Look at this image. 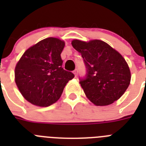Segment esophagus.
<instances>
[{"instance_id": "esophagus-1", "label": "esophagus", "mask_w": 146, "mask_h": 146, "mask_svg": "<svg viewBox=\"0 0 146 146\" xmlns=\"http://www.w3.org/2000/svg\"><path fill=\"white\" fill-rule=\"evenodd\" d=\"M73 73H74V75H75V77H77V73H78V70H77V69H74V72H73Z\"/></svg>"}]
</instances>
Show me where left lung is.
Segmentation results:
<instances>
[{"mask_svg":"<svg viewBox=\"0 0 146 146\" xmlns=\"http://www.w3.org/2000/svg\"><path fill=\"white\" fill-rule=\"evenodd\" d=\"M72 45L83 58L86 74L79 80L89 100L97 106L118 100L131 80L129 68L122 55L101 40L85 42L75 39Z\"/></svg>","mask_w":146,"mask_h":146,"instance_id":"left-lung-1","label":"left lung"}]
</instances>
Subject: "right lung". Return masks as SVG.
<instances>
[{"instance_id":"1","label":"right lung","mask_w":146,"mask_h":146,"mask_svg":"<svg viewBox=\"0 0 146 146\" xmlns=\"http://www.w3.org/2000/svg\"><path fill=\"white\" fill-rule=\"evenodd\" d=\"M64 42L56 38L40 41L24 52L15 67V82L24 98L47 107L58 101L74 74L62 68Z\"/></svg>"}]
</instances>
